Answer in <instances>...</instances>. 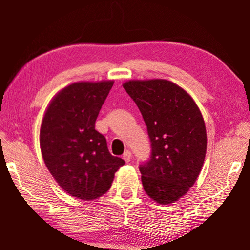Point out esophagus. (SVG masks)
Returning a JSON list of instances; mask_svg holds the SVG:
<instances>
[{"instance_id": "esophagus-1", "label": "esophagus", "mask_w": 250, "mask_h": 250, "mask_svg": "<svg viewBox=\"0 0 250 250\" xmlns=\"http://www.w3.org/2000/svg\"><path fill=\"white\" fill-rule=\"evenodd\" d=\"M122 158H124V160L125 161V162H129V161L131 160V158H132V153H131L130 151H125L124 155H122Z\"/></svg>"}]
</instances>
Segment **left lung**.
I'll use <instances>...</instances> for the list:
<instances>
[{
	"instance_id": "obj_1",
	"label": "left lung",
	"mask_w": 250,
	"mask_h": 250,
	"mask_svg": "<svg viewBox=\"0 0 250 250\" xmlns=\"http://www.w3.org/2000/svg\"><path fill=\"white\" fill-rule=\"evenodd\" d=\"M124 88L140 110L151 141L150 159L139 167L143 188L159 204H171L200 175L207 146L204 119L192 97L168 80H130Z\"/></svg>"
}]
</instances>
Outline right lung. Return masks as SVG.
<instances>
[{
  "label": "right lung",
  "mask_w": 250,
  "mask_h": 250,
  "mask_svg": "<svg viewBox=\"0 0 250 250\" xmlns=\"http://www.w3.org/2000/svg\"><path fill=\"white\" fill-rule=\"evenodd\" d=\"M112 86V80L71 83L54 97L42 121L40 145L46 167L66 193L83 201L107 193L125 163L110 154L105 138L95 129Z\"/></svg>",
  "instance_id": "right-lung-1"
}]
</instances>
